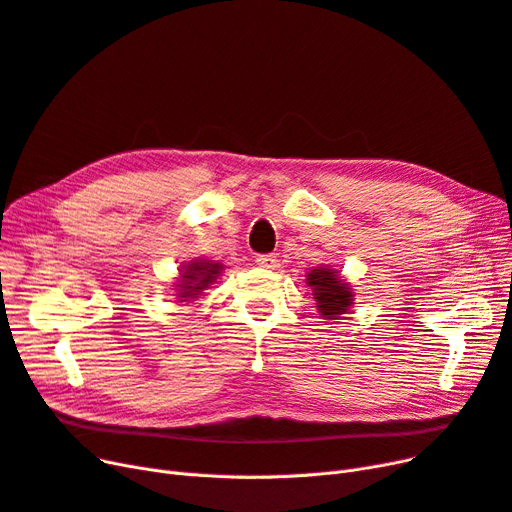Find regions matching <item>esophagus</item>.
Here are the masks:
<instances>
[{
	"instance_id": "34e87169",
	"label": "esophagus",
	"mask_w": 512,
	"mask_h": 512,
	"mask_svg": "<svg viewBox=\"0 0 512 512\" xmlns=\"http://www.w3.org/2000/svg\"><path fill=\"white\" fill-rule=\"evenodd\" d=\"M255 261H257L259 268H266V270H276L278 268L276 255H259Z\"/></svg>"
}]
</instances>
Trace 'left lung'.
<instances>
[{"label":"left lung","instance_id":"1","mask_svg":"<svg viewBox=\"0 0 512 512\" xmlns=\"http://www.w3.org/2000/svg\"><path fill=\"white\" fill-rule=\"evenodd\" d=\"M306 285L312 289L316 310L325 320L342 318L354 304V291L337 270L318 266L306 274Z\"/></svg>","mask_w":512,"mask_h":512}]
</instances>
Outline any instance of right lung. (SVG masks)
Instances as JSON below:
<instances>
[{
    "label": "right lung",
    "mask_w": 512,
    "mask_h": 512,
    "mask_svg": "<svg viewBox=\"0 0 512 512\" xmlns=\"http://www.w3.org/2000/svg\"><path fill=\"white\" fill-rule=\"evenodd\" d=\"M223 263L215 259H206V257H196L192 261H187L185 266L179 270V278L175 282V297L179 301H189L192 304L194 299L202 295L211 285L219 280L223 274Z\"/></svg>",
    "instance_id": "obj_1"
}]
</instances>
